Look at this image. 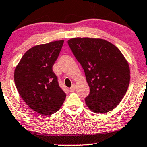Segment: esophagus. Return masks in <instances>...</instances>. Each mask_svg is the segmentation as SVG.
I'll use <instances>...</instances> for the list:
<instances>
[{"label":"esophagus","instance_id":"34e87169","mask_svg":"<svg viewBox=\"0 0 147 147\" xmlns=\"http://www.w3.org/2000/svg\"><path fill=\"white\" fill-rule=\"evenodd\" d=\"M75 88H76V85H75V84H72V87H71L70 88H69V91H70L71 92H73L75 90Z\"/></svg>","mask_w":147,"mask_h":147}]
</instances>
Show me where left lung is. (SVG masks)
Listing matches in <instances>:
<instances>
[{
	"label": "left lung",
	"instance_id": "1",
	"mask_svg": "<svg viewBox=\"0 0 147 147\" xmlns=\"http://www.w3.org/2000/svg\"><path fill=\"white\" fill-rule=\"evenodd\" d=\"M67 43L84 69L90 87V94L84 99L87 107L95 113L112 111L121 101L129 84V67L122 53L102 39L75 38Z\"/></svg>",
	"mask_w": 147,
	"mask_h": 147
}]
</instances>
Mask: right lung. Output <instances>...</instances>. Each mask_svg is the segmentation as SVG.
<instances>
[{"label": "right lung", "instance_id": "obj_1", "mask_svg": "<svg viewBox=\"0 0 147 147\" xmlns=\"http://www.w3.org/2000/svg\"><path fill=\"white\" fill-rule=\"evenodd\" d=\"M64 40L36 45L28 50L15 69L14 81L23 101L42 115L59 110L66 94L53 71Z\"/></svg>", "mask_w": 147, "mask_h": 147}]
</instances>
